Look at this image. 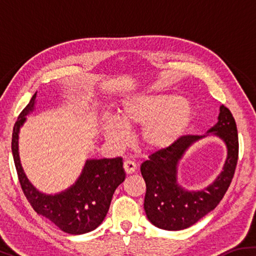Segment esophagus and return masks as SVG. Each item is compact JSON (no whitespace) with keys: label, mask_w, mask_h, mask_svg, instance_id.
I'll list each match as a JSON object with an SVG mask.
<instances>
[{"label":"esophagus","mask_w":256,"mask_h":256,"mask_svg":"<svg viewBox=\"0 0 256 256\" xmlns=\"http://www.w3.org/2000/svg\"><path fill=\"white\" fill-rule=\"evenodd\" d=\"M123 168H124V172H126L128 175L133 174V172L136 170V164H134L132 160H125L123 164Z\"/></svg>","instance_id":"1"}]
</instances>
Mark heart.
<instances>
[{
	"label": "heart",
	"mask_w": 256,
	"mask_h": 256,
	"mask_svg": "<svg viewBox=\"0 0 256 256\" xmlns=\"http://www.w3.org/2000/svg\"><path fill=\"white\" fill-rule=\"evenodd\" d=\"M192 120V107L180 96L138 94L125 98L118 108V120H104L102 130L108 144L122 148L128 141L126 130L142 126V146L150 152H162L184 136Z\"/></svg>",
	"instance_id": "obj_1"
}]
</instances>
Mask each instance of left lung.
<instances>
[{
    "label": "left lung",
    "instance_id": "left-lung-1",
    "mask_svg": "<svg viewBox=\"0 0 256 256\" xmlns=\"http://www.w3.org/2000/svg\"><path fill=\"white\" fill-rule=\"evenodd\" d=\"M216 135L225 142L228 158L223 172L206 188L188 191L178 184V162L194 142ZM238 160L236 122L227 107L220 106L218 122L204 136H183L170 149L154 152L141 164L146 182L144 210L146 218L164 230H182L198 222L222 200L235 174Z\"/></svg>",
    "mask_w": 256,
    "mask_h": 256
}]
</instances>
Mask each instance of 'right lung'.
<instances>
[{
  "mask_svg": "<svg viewBox=\"0 0 256 256\" xmlns=\"http://www.w3.org/2000/svg\"><path fill=\"white\" fill-rule=\"evenodd\" d=\"M36 94L20 112L12 133V154L24 193L34 210L54 222L60 230L80 235L96 229L110 209L118 186L125 180L122 158L86 160L81 175L71 188L55 196L38 190L30 183L19 157V131L26 116L34 110Z\"/></svg>",
  "mask_w": 256,
  "mask_h": 256,
  "instance_id": "obj_1",
  "label": "right lung"
}]
</instances>
